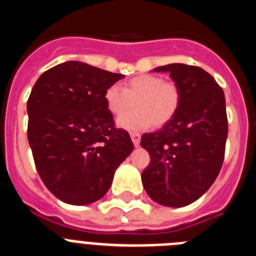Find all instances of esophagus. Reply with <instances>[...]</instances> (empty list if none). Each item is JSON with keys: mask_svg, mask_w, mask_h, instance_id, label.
<instances>
[{"mask_svg": "<svg viewBox=\"0 0 256 256\" xmlns=\"http://www.w3.org/2000/svg\"><path fill=\"white\" fill-rule=\"evenodd\" d=\"M130 138H132L133 144H134L136 148H137V146L140 144V141H141V134H140V133L133 132V133H130Z\"/></svg>", "mask_w": 256, "mask_h": 256, "instance_id": "1", "label": "esophagus"}]
</instances>
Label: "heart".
Wrapping results in <instances>:
<instances>
[{
	"label": "heart",
	"mask_w": 256,
	"mask_h": 256,
	"mask_svg": "<svg viewBox=\"0 0 256 256\" xmlns=\"http://www.w3.org/2000/svg\"><path fill=\"white\" fill-rule=\"evenodd\" d=\"M106 108L112 115L120 116L136 105V112L119 118L118 126L126 130H144L154 124L162 126L177 114L180 91L176 83L162 80L152 74H141L123 84L110 86L105 91Z\"/></svg>",
	"instance_id": "obj_1"
}]
</instances>
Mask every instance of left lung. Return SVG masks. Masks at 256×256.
I'll list each match as a JSON object with an SVG mask.
<instances>
[{
	"label": "left lung",
	"instance_id": "1",
	"mask_svg": "<svg viewBox=\"0 0 256 256\" xmlns=\"http://www.w3.org/2000/svg\"><path fill=\"white\" fill-rule=\"evenodd\" d=\"M154 72L169 73L180 105L162 130L142 136L151 158L142 184L158 204L182 208L204 195L220 172L228 134L224 92L198 66L169 64Z\"/></svg>",
	"mask_w": 256,
	"mask_h": 256
}]
</instances>
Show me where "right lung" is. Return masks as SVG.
<instances>
[{
	"instance_id": "1",
	"label": "right lung",
	"mask_w": 256,
	"mask_h": 256,
	"mask_svg": "<svg viewBox=\"0 0 256 256\" xmlns=\"http://www.w3.org/2000/svg\"><path fill=\"white\" fill-rule=\"evenodd\" d=\"M123 74L66 61L37 79L26 102L28 141L38 174L58 200L87 205L112 186L133 151L128 132L115 128L105 91Z\"/></svg>"
}]
</instances>
